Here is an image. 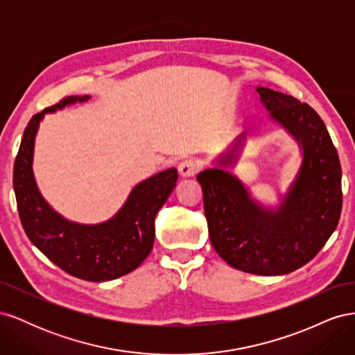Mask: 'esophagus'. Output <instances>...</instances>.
<instances>
[{
  "label": "esophagus",
  "mask_w": 355,
  "mask_h": 355,
  "mask_svg": "<svg viewBox=\"0 0 355 355\" xmlns=\"http://www.w3.org/2000/svg\"><path fill=\"white\" fill-rule=\"evenodd\" d=\"M200 166L197 161L194 159H184L182 163L178 166V170H179V175L182 178H192L196 176V173L198 171Z\"/></svg>",
  "instance_id": "esophagus-1"
}]
</instances>
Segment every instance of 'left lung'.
Listing matches in <instances>:
<instances>
[{
	"mask_svg": "<svg viewBox=\"0 0 355 355\" xmlns=\"http://www.w3.org/2000/svg\"><path fill=\"white\" fill-rule=\"evenodd\" d=\"M268 120L299 146L300 163L278 202L266 206L228 170L247 141L197 175L202 188L211 245L235 270L256 275H284L308 263L335 232L342 210V170L336 148L318 114L288 94L256 87Z\"/></svg>",
	"mask_w": 355,
	"mask_h": 355,
	"instance_id": "1",
	"label": "left lung"
}]
</instances>
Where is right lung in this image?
<instances>
[{
  "instance_id": "1",
  "label": "right lung",
  "mask_w": 355,
  "mask_h": 355,
  "mask_svg": "<svg viewBox=\"0 0 355 355\" xmlns=\"http://www.w3.org/2000/svg\"><path fill=\"white\" fill-rule=\"evenodd\" d=\"M92 96H69L34 115L28 123L15 161L13 188L20 222L31 243L65 272L87 282H110L135 271L151 253L158 210L176 187L175 167L137 185L112 218L99 223L67 219L42 197L34 176V149L40 123Z\"/></svg>"
}]
</instances>
